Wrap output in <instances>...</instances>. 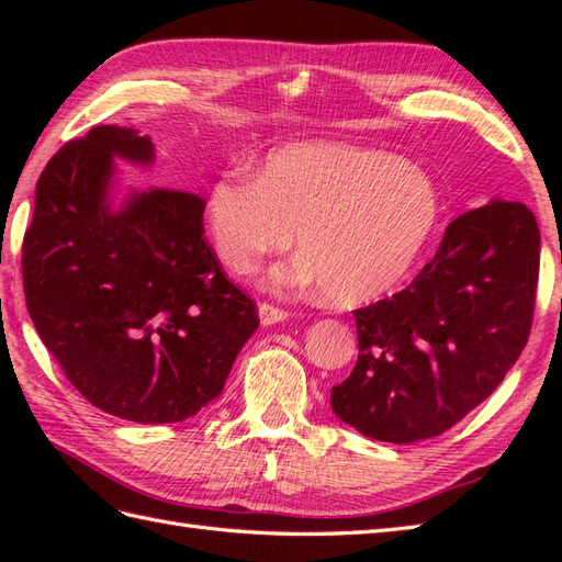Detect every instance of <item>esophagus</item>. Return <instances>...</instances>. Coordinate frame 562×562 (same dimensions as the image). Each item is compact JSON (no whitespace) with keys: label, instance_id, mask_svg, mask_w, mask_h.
<instances>
[{"label":"esophagus","instance_id":"1","mask_svg":"<svg viewBox=\"0 0 562 562\" xmlns=\"http://www.w3.org/2000/svg\"><path fill=\"white\" fill-rule=\"evenodd\" d=\"M258 316H260V324L262 326H274V324H282V321H288V312L284 308H278L272 304H258Z\"/></svg>","mask_w":562,"mask_h":562}]
</instances>
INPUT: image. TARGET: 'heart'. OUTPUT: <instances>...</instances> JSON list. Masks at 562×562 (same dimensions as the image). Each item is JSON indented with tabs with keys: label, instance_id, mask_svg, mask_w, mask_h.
Listing matches in <instances>:
<instances>
[{
	"label": "heart",
	"instance_id": "b5f03b06",
	"mask_svg": "<svg viewBox=\"0 0 562 562\" xmlns=\"http://www.w3.org/2000/svg\"><path fill=\"white\" fill-rule=\"evenodd\" d=\"M439 220L432 178L386 151L304 142L270 154L260 176L234 169L212 183L207 222L224 266L256 272L266 256L278 288H326L333 304H362L398 284Z\"/></svg>",
	"mask_w": 562,
	"mask_h": 562
}]
</instances>
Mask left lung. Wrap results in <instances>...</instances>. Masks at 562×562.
I'll list each match as a JSON object with an SVG mask.
<instances>
[{"instance_id":"1","label":"left lung","mask_w":562,"mask_h":562,"mask_svg":"<svg viewBox=\"0 0 562 562\" xmlns=\"http://www.w3.org/2000/svg\"><path fill=\"white\" fill-rule=\"evenodd\" d=\"M541 234L521 202L453 220L408 288L357 308V364L330 408L357 432L411 445L447 432L503 384L529 340Z\"/></svg>"}]
</instances>
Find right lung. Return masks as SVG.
<instances>
[{"mask_svg": "<svg viewBox=\"0 0 562 562\" xmlns=\"http://www.w3.org/2000/svg\"><path fill=\"white\" fill-rule=\"evenodd\" d=\"M115 159L151 166V139L99 125L47 161L23 236V294L91 405L142 425L181 423L220 396L260 321L202 238L205 200L149 188L115 205Z\"/></svg>", "mask_w": 562, "mask_h": 562, "instance_id": "right-lung-1", "label": "right lung"}]
</instances>
